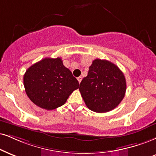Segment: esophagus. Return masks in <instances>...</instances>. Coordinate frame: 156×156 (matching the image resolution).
Returning <instances> with one entry per match:
<instances>
[{
    "label": "esophagus",
    "instance_id": "esophagus-1",
    "mask_svg": "<svg viewBox=\"0 0 156 156\" xmlns=\"http://www.w3.org/2000/svg\"><path fill=\"white\" fill-rule=\"evenodd\" d=\"M82 76H79V77H77V80H78V82H81V81H82Z\"/></svg>",
    "mask_w": 156,
    "mask_h": 156
}]
</instances>
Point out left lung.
<instances>
[{
  "mask_svg": "<svg viewBox=\"0 0 156 156\" xmlns=\"http://www.w3.org/2000/svg\"><path fill=\"white\" fill-rule=\"evenodd\" d=\"M126 89L125 76L114 63L95 59L87 76L80 83V91L90 110L97 113L108 112L119 105Z\"/></svg>",
  "mask_w": 156,
  "mask_h": 156,
  "instance_id": "1",
  "label": "left lung"
}]
</instances>
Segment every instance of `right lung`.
I'll return each mask as SVG.
<instances>
[{
    "label": "right lung",
    "mask_w": 156,
    "mask_h": 156,
    "mask_svg": "<svg viewBox=\"0 0 156 156\" xmlns=\"http://www.w3.org/2000/svg\"><path fill=\"white\" fill-rule=\"evenodd\" d=\"M24 86L34 104L46 110H53L66 103L80 83L63 66L61 58H45L26 71Z\"/></svg>",
    "instance_id": "1"
}]
</instances>
